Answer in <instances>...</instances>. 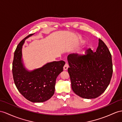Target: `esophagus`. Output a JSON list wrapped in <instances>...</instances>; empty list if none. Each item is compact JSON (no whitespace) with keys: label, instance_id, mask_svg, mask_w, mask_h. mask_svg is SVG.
Returning <instances> with one entry per match:
<instances>
[{"label":"esophagus","instance_id":"esophagus-1","mask_svg":"<svg viewBox=\"0 0 122 122\" xmlns=\"http://www.w3.org/2000/svg\"><path fill=\"white\" fill-rule=\"evenodd\" d=\"M68 67H69V66H68V65L67 63H65V64L64 65V66L63 67V70H67L68 69Z\"/></svg>","mask_w":122,"mask_h":122}]
</instances>
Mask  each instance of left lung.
<instances>
[{
	"label": "left lung",
	"mask_w": 122,
	"mask_h": 122,
	"mask_svg": "<svg viewBox=\"0 0 122 122\" xmlns=\"http://www.w3.org/2000/svg\"><path fill=\"white\" fill-rule=\"evenodd\" d=\"M95 52L87 50L84 55H70L67 61L71 89L81 97L93 99L107 88L113 73L111 55L101 39Z\"/></svg>",
	"instance_id": "obj_1"
}]
</instances>
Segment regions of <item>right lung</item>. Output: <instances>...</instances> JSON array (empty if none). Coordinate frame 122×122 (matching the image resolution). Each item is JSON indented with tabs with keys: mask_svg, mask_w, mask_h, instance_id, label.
Returning <instances> with one entry per match:
<instances>
[{
	"mask_svg": "<svg viewBox=\"0 0 122 122\" xmlns=\"http://www.w3.org/2000/svg\"><path fill=\"white\" fill-rule=\"evenodd\" d=\"M34 34L27 36L17 46L12 73L15 85L24 97L33 102H42L54 95L56 79L63 71L65 63L63 61H53L32 71L27 70L22 58L23 45L25 40Z\"/></svg>",
	"mask_w": 122,
	"mask_h": 122,
	"instance_id": "add662e5",
	"label": "right lung"
}]
</instances>
